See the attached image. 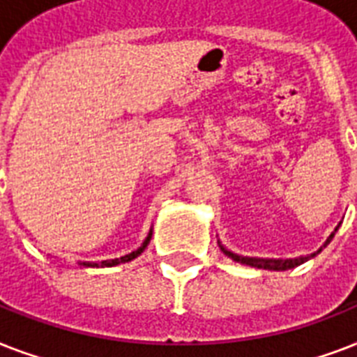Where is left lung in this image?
<instances>
[{
  "label": "left lung",
  "mask_w": 357,
  "mask_h": 357,
  "mask_svg": "<svg viewBox=\"0 0 357 357\" xmlns=\"http://www.w3.org/2000/svg\"><path fill=\"white\" fill-rule=\"evenodd\" d=\"M335 231H337V228H335ZM332 234L330 237L326 238V243H324V246H328V243L333 238ZM220 250H222L224 254L228 255V257H231L234 261H237V263H243V265H250V266H255V268H265V271H289V268H294V266L302 265V263H305V261L310 259V257H315L319 252H315V254L311 255H305V257H294V259H261V257H244V255H237L234 254V252H229V250H226L220 244Z\"/></svg>",
  "instance_id": "8db88e82"
}]
</instances>
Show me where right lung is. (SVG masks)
<instances>
[{"label":"right lung","instance_id":"obj_1","mask_svg":"<svg viewBox=\"0 0 357 357\" xmlns=\"http://www.w3.org/2000/svg\"><path fill=\"white\" fill-rule=\"evenodd\" d=\"M151 238V229L150 234H148V237L144 238V243L140 244L139 248L135 250V252H131V254L123 255V257H119V259H107V261H102V263H92V261H83V263H79V265L83 266H114V265H120V263H128V261L135 259L137 255H140L142 252H144V248L148 246V243H150Z\"/></svg>","mask_w":357,"mask_h":357}]
</instances>
